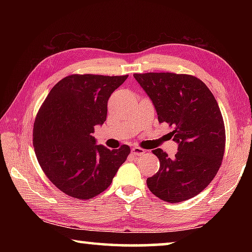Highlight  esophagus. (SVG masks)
<instances>
[{"mask_svg":"<svg viewBox=\"0 0 252 252\" xmlns=\"http://www.w3.org/2000/svg\"><path fill=\"white\" fill-rule=\"evenodd\" d=\"M131 151H132V153H133L134 156H142V155H144V153H146V150H143V149L139 148V147L132 148Z\"/></svg>","mask_w":252,"mask_h":252,"instance_id":"esophagus-1","label":"esophagus"}]
</instances>
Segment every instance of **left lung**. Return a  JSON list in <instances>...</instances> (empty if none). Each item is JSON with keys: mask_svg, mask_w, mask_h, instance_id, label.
<instances>
[{"mask_svg": "<svg viewBox=\"0 0 252 252\" xmlns=\"http://www.w3.org/2000/svg\"><path fill=\"white\" fill-rule=\"evenodd\" d=\"M152 100L158 120L172 127L178 152L169 158L161 149L153 150L160 161L148 188L167 202H181L206 189L222 162L225 130L215 96L201 80L189 74H133Z\"/></svg>", "mask_w": 252, "mask_h": 252, "instance_id": "obj_1", "label": "left lung"}]
</instances>
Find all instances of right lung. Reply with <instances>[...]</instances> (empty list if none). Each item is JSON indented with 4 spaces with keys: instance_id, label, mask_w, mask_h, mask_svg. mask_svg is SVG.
Masks as SVG:
<instances>
[{
    "instance_id": "obj_1",
    "label": "right lung",
    "mask_w": 252,
    "mask_h": 252,
    "mask_svg": "<svg viewBox=\"0 0 252 252\" xmlns=\"http://www.w3.org/2000/svg\"><path fill=\"white\" fill-rule=\"evenodd\" d=\"M127 75L72 74L54 85L33 126V147L45 176L70 197L89 200L108 188L130 148H105L92 133L108 113V100Z\"/></svg>"
}]
</instances>
